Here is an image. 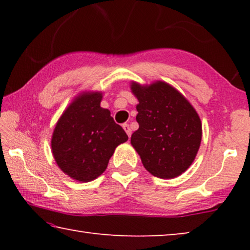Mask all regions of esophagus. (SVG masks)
<instances>
[{
    "label": "esophagus",
    "instance_id": "1",
    "mask_svg": "<svg viewBox=\"0 0 250 250\" xmlns=\"http://www.w3.org/2000/svg\"><path fill=\"white\" fill-rule=\"evenodd\" d=\"M122 126H124V129H125V132H126V134H128V137L130 138V137H131V133H132V132H131L130 125H129L128 124H124V125H122Z\"/></svg>",
    "mask_w": 250,
    "mask_h": 250
}]
</instances>
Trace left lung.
<instances>
[{
	"label": "left lung",
	"instance_id": "obj_1",
	"mask_svg": "<svg viewBox=\"0 0 250 250\" xmlns=\"http://www.w3.org/2000/svg\"><path fill=\"white\" fill-rule=\"evenodd\" d=\"M139 100V129L131 145L152 175L173 179L188 170L195 159L202 139V124L191 104L163 82L147 87L133 83Z\"/></svg>",
	"mask_w": 250,
	"mask_h": 250
}]
</instances>
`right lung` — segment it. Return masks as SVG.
I'll return each instance as SVG.
<instances>
[{
    "mask_svg": "<svg viewBox=\"0 0 250 250\" xmlns=\"http://www.w3.org/2000/svg\"><path fill=\"white\" fill-rule=\"evenodd\" d=\"M99 92L79 96L55 126L52 150L62 172L80 182L103 174L116 147L128 135L108 109L100 107Z\"/></svg>",
    "mask_w": 250,
    "mask_h": 250,
    "instance_id": "right-lung-1",
    "label": "right lung"
}]
</instances>
